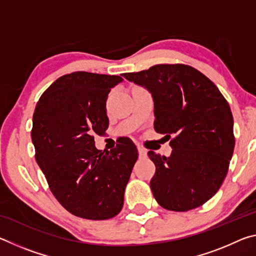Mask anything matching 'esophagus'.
Wrapping results in <instances>:
<instances>
[{"instance_id":"1","label":"esophagus","mask_w":256,"mask_h":256,"mask_svg":"<svg viewBox=\"0 0 256 256\" xmlns=\"http://www.w3.org/2000/svg\"><path fill=\"white\" fill-rule=\"evenodd\" d=\"M138 156H140V158L146 157V150L144 148H142V146H138Z\"/></svg>"}]
</instances>
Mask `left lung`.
<instances>
[{
	"label": "left lung",
	"instance_id": "obj_1",
	"mask_svg": "<svg viewBox=\"0 0 256 256\" xmlns=\"http://www.w3.org/2000/svg\"><path fill=\"white\" fill-rule=\"evenodd\" d=\"M146 86L154 102V131L170 139L172 154H148L156 166L150 188L170 211H188L210 200L226 177L235 146L228 102L209 78L185 64H157L123 73Z\"/></svg>",
	"mask_w": 256,
	"mask_h": 256
}]
</instances>
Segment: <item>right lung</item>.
Segmentation results:
<instances>
[{"label": "right lung", "mask_w": 256, "mask_h": 256, "mask_svg": "<svg viewBox=\"0 0 256 256\" xmlns=\"http://www.w3.org/2000/svg\"><path fill=\"white\" fill-rule=\"evenodd\" d=\"M122 81L118 76L72 72L54 81L34 107V158L56 200L80 218L110 219L123 208L136 146L123 138L114 149L102 151L94 138L108 128V94Z\"/></svg>", "instance_id": "1"}]
</instances>
